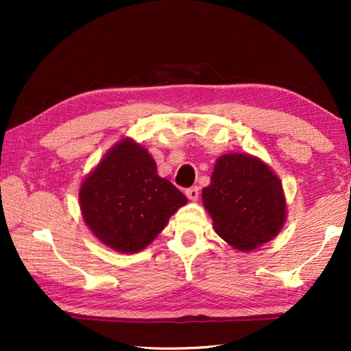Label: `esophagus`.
<instances>
[{"instance_id": "1", "label": "esophagus", "mask_w": 351, "mask_h": 351, "mask_svg": "<svg viewBox=\"0 0 351 351\" xmlns=\"http://www.w3.org/2000/svg\"><path fill=\"white\" fill-rule=\"evenodd\" d=\"M185 195H187V197H189L190 200H193V202H195V200L199 199V187L187 189V190H185Z\"/></svg>"}]
</instances>
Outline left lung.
I'll return each mask as SVG.
<instances>
[{"label": "left lung", "mask_w": 351, "mask_h": 351, "mask_svg": "<svg viewBox=\"0 0 351 351\" xmlns=\"http://www.w3.org/2000/svg\"><path fill=\"white\" fill-rule=\"evenodd\" d=\"M202 202L215 232L240 252L271 241L285 225L287 200L279 176L249 154L219 156Z\"/></svg>", "instance_id": "1"}]
</instances>
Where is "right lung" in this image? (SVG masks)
<instances>
[{
    "label": "right lung",
    "mask_w": 351,
    "mask_h": 351,
    "mask_svg": "<svg viewBox=\"0 0 351 351\" xmlns=\"http://www.w3.org/2000/svg\"><path fill=\"white\" fill-rule=\"evenodd\" d=\"M80 208L92 234L119 253L151 244L187 197L158 176L147 149L125 137L108 149L80 187Z\"/></svg>",
    "instance_id": "right-lung-1"
}]
</instances>
